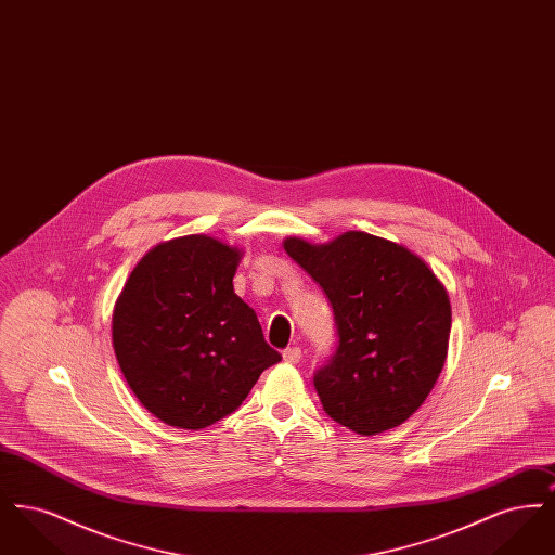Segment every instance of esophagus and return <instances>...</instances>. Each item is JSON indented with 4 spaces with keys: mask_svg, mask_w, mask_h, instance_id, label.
I'll list each match as a JSON object with an SVG mask.
<instances>
[{
    "mask_svg": "<svg viewBox=\"0 0 555 555\" xmlns=\"http://www.w3.org/2000/svg\"><path fill=\"white\" fill-rule=\"evenodd\" d=\"M283 360H285V362H289V364H297V362L301 360V349H299L297 345L287 347V349L283 351Z\"/></svg>",
    "mask_w": 555,
    "mask_h": 555,
    "instance_id": "34e87169",
    "label": "esophagus"
}]
</instances>
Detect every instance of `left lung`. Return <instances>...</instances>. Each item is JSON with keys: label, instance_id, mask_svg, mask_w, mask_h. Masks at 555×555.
<instances>
[{"label": "left lung", "instance_id": "8db88e82", "mask_svg": "<svg viewBox=\"0 0 555 555\" xmlns=\"http://www.w3.org/2000/svg\"><path fill=\"white\" fill-rule=\"evenodd\" d=\"M285 251L331 301L337 347L314 372L324 412L360 435L405 423L435 387L448 356V291L410 249L362 231Z\"/></svg>", "mask_w": 555, "mask_h": 555}]
</instances>
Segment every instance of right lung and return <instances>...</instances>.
I'll list each match as a JSON object with an SVG mask.
<instances>
[{"label":"right lung","instance_id":"obj_1","mask_svg":"<svg viewBox=\"0 0 555 555\" xmlns=\"http://www.w3.org/2000/svg\"><path fill=\"white\" fill-rule=\"evenodd\" d=\"M241 251L206 235L156 245L112 317V344L137 399L170 426L233 414L281 353L233 289Z\"/></svg>","mask_w":555,"mask_h":555}]
</instances>
